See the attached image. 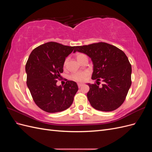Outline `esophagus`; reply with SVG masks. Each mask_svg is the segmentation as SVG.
Masks as SVG:
<instances>
[{"mask_svg": "<svg viewBox=\"0 0 152 152\" xmlns=\"http://www.w3.org/2000/svg\"><path fill=\"white\" fill-rule=\"evenodd\" d=\"M77 86H78V87H82V86H83V84H82V83H78V84H77Z\"/></svg>", "mask_w": 152, "mask_h": 152, "instance_id": "34e87169", "label": "esophagus"}]
</instances>
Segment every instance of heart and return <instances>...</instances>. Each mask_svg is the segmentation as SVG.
Masks as SVG:
<instances>
[{"instance_id":"1","label":"heart","mask_w":152,"mask_h":152,"mask_svg":"<svg viewBox=\"0 0 152 152\" xmlns=\"http://www.w3.org/2000/svg\"><path fill=\"white\" fill-rule=\"evenodd\" d=\"M76 56H77V60L79 61L82 58H84V56H86L83 53H77ZM67 61H68V59H66L65 61H64V63H63L64 66H65V65H66ZM88 75H89V73L87 72H86V71L85 72H76V73H73V74L70 76V78L72 80H75V81L82 82V81H84L86 79V77Z\"/></svg>"}]
</instances>
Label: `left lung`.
Listing matches in <instances>:
<instances>
[{
    "label": "left lung",
    "instance_id": "1",
    "mask_svg": "<svg viewBox=\"0 0 152 152\" xmlns=\"http://www.w3.org/2000/svg\"><path fill=\"white\" fill-rule=\"evenodd\" d=\"M76 51L87 54L93 63L91 79L97 82L87 84L89 91L87 96L91 105L103 112L120 107L132 82L131 65L126 54L114 45L102 42L75 46L73 53ZM101 80L104 84L99 86Z\"/></svg>",
    "mask_w": 152,
    "mask_h": 152
}]
</instances>
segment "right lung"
Listing matches in <instances>:
<instances>
[{
	"label": "right lung",
	"mask_w": 152,
	"mask_h": 152,
	"mask_svg": "<svg viewBox=\"0 0 152 152\" xmlns=\"http://www.w3.org/2000/svg\"><path fill=\"white\" fill-rule=\"evenodd\" d=\"M75 46L49 42L35 48L25 66L26 84L35 103L48 113L68 108L78 91L76 82L68 80L63 86L56 85L63 72V63Z\"/></svg>",
	"instance_id": "right-lung-1"
}]
</instances>
